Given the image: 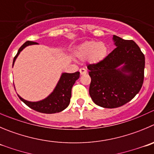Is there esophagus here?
I'll return each instance as SVG.
<instances>
[{
    "instance_id": "obj_1",
    "label": "esophagus",
    "mask_w": 154,
    "mask_h": 154,
    "mask_svg": "<svg viewBox=\"0 0 154 154\" xmlns=\"http://www.w3.org/2000/svg\"><path fill=\"white\" fill-rule=\"evenodd\" d=\"M79 72H80V74H81V75H85L86 73H87V70H86L85 68L80 69Z\"/></svg>"
}]
</instances>
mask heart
<instances>
[{"label": "heart", "mask_w": 154, "mask_h": 154, "mask_svg": "<svg viewBox=\"0 0 154 154\" xmlns=\"http://www.w3.org/2000/svg\"><path fill=\"white\" fill-rule=\"evenodd\" d=\"M107 48L103 42L94 41L85 42L78 47L75 51L76 57L81 60H88L93 64L101 62L106 56Z\"/></svg>", "instance_id": "obj_1"}]
</instances>
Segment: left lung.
<instances>
[{
    "label": "left lung",
    "mask_w": 154,
    "mask_h": 154,
    "mask_svg": "<svg viewBox=\"0 0 154 154\" xmlns=\"http://www.w3.org/2000/svg\"><path fill=\"white\" fill-rule=\"evenodd\" d=\"M112 40L116 48L101 62L87 66L91 79L89 94L92 100L110 109L125 104L140 91L145 66L144 54L134 41L116 35Z\"/></svg>",
    "instance_id": "8db88e82"
}]
</instances>
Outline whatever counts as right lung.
Here are the masks:
<instances>
[{
  "mask_svg": "<svg viewBox=\"0 0 154 154\" xmlns=\"http://www.w3.org/2000/svg\"><path fill=\"white\" fill-rule=\"evenodd\" d=\"M36 42H25L20 48L19 49L17 55L15 56L13 62L14 66L16 59L20 54V53L28 45H36ZM79 72H76L74 73H63L57 85L56 88H54L52 93L44 100L37 102H31L24 100L20 95L18 97L20 100L26 103L29 107L32 108L34 110L42 113H56L60 112L65 109L69 106L71 98L72 88L75 84V81L79 78Z\"/></svg>",
  "mask_w": 154,
  "mask_h": 154,
  "instance_id": "1",
  "label": "right lung"
}]
</instances>
